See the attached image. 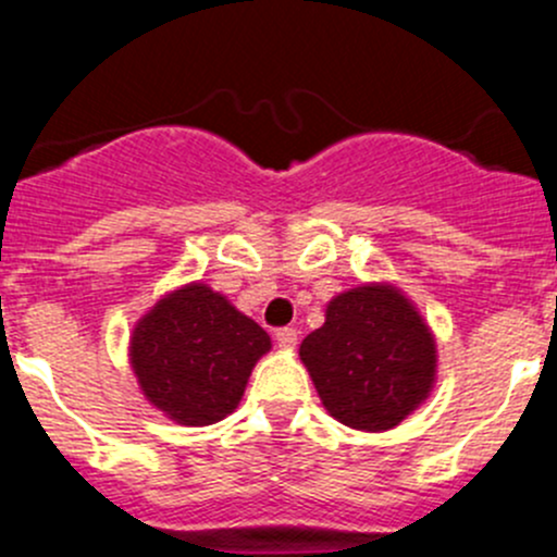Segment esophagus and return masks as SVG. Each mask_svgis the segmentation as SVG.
<instances>
[{
	"label": "esophagus",
	"mask_w": 557,
	"mask_h": 557,
	"mask_svg": "<svg viewBox=\"0 0 557 557\" xmlns=\"http://www.w3.org/2000/svg\"><path fill=\"white\" fill-rule=\"evenodd\" d=\"M274 336H277V345L283 347V350H294L296 342H299V331L296 329H280Z\"/></svg>",
	"instance_id": "34e87169"
}]
</instances>
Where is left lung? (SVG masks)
Instances as JSON below:
<instances>
[{
	"label": "left lung",
	"instance_id": "left-lung-1",
	"mask_svg": "<svg viewBox=\"0 0 557 557\" xmlns=\"http://www.w3.org/2000/svg\"><path fill=\"white\" fill-rule=\"evenodd\" d=\"M299 356L331 418L356 431L398 425L436 380L434 334L393 285H358L334 296Z\"/></svg>",
	"mask_w": 557,
	"mask_h": 557
}]
</instances>
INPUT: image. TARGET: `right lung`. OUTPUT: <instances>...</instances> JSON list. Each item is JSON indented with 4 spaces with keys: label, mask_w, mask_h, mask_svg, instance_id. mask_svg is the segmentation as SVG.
Returning a JSON list of instances; mask_svg holds the SVG:
<instances>
[{
    "label": "right lung",
    "mask_w": 557,
    "mask_h": 557,
    "mask_svg": "<svg viewBox=\"0 0 557 557\" xmlns=\"http://www.w3.org/2000/svg\"><path fill=\"white\" fill-rule=\"evenodd\" d=\"M272 339L226 296L190 283L156 301L134 325L128 361L145 398L180 425L232 414Z\"/></svg>",
    "instance_id": "obj_1"
}]
</instances>
